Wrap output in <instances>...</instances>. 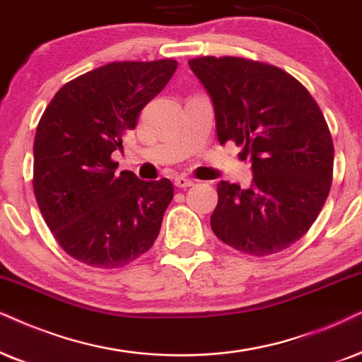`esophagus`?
<instances>
[{"mask_svg": "<svg viewBox=\"0 0 362 362\" xmlns=\"http://www.w3.org/2000/svg\"><path fill=\"white\" fill-rule=\"evenodd\" d=\"M175 185L178 187V189H187V187H190V185H194V180H190L189 177H185V175H178V177H175Z\"/></svg>", "mask_w": 362, "mask_h": 362, "instance_id": "esophagus-1", "label": "esophagus"}]
</instances>
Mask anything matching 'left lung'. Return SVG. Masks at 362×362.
<instances>
[{
  "instance_id": "8db88e82",
  "label": "left lung",
  "mask_w": 362,
  "mask_h": 362,
  "mask_svg": "<svg viewBox=\"0 0 362 362\" xmlns=\"http://www.w3.org/2000/svg\"><path fill=\"white\" fill-rule=\"evenodd\" d=\"M189 66L212 100L221 145L235 141L252 162L249 189L217 184L210 227L240 252H281L309 230L331 190L334 147L321 108L267 63L202 57Z\"/></svg>"
}]
</instances>
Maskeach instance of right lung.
<instances>
[{
	"mask_svg": "<svg viewBox=\"0 0 362 362\" xmlns=\"http://www.w3.org/2000/svg\"><path fill=\"white\" fill-rule=\"evenodd\" d=\"M175 59L115 62L68 81L35 135L33 190L45 222L68 255L120 269L157 239L173 199L168 178L117 173L112 160L139 113L165 88Z\"/></svg>",
	"mask_w": 362,
	"mask_h": 362,
	"instance_id": "obj_1",
	"label": "right lung"
}]
</instances>
